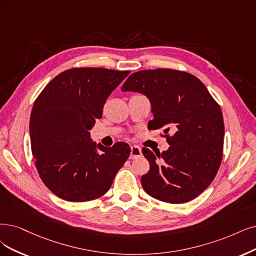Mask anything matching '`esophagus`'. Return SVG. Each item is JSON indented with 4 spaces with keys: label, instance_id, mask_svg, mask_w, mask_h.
Listing matches in <instances>:
<instances>
[{
    "label": "esophagus",
    "instance_id": "1",
    "mask_svg": "<svg viewBox=\"0 0 256 256\" xmlns=\"http://www.w3.org/2000/svg\"><path fill=\"white\" fill-rule=\"evenodd\" d=\"M141 148L138 146H130V159H137L141 156Z\"/></svg>",
    "mask_w": 256,
    "mask_h": 256
}]
</instances>
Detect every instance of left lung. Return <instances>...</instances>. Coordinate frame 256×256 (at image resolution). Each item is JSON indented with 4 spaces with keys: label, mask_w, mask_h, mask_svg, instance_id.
Returning a JSON list of instances; mask_svg holds the SVG:
<instances>
[{
    "label": "left lung",
    "mask_w": 256,
    "mask_h": 256,
    "mask_svg": "<svg viewBox=\"0 0 256 256\" xmlns=\"http://www.w3.org/2000/svg\"><path fill=\"white\" fill-rule=\"evenodd\" d=\"M121 90L146 94L154 114L148 126L164 128L162 136L171 146L156 155L142 148L150 162V171L141 177L144 191L168 204L194 200L211 184L222 164L224 124L220 104L195 76L170 68L132 74Z\"/></svg>",
    "instance_id": "8db88e82"
}]
</instances>
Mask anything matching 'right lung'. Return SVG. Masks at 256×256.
I'll use <instances>...</instances> for the list:
<instances>
[{
    "instance_id": "add662e5",
    "label": "right lung",
    "mask_w": 256,
    "mask_h": 256,
    "mask_svg": "<svg viewBox=\"0 0 256 256\" xmlns=\"http://www.w3.org/2000/svg\"><path fill=\"white\" fill-rule=\"evenodd\" d=\"M130 72L70 68L56 76L36 99L30 122L34 164L44 184L62 200L82 202L101 197L128 160V144L96 146L88 130Z\"/></svg>"
}]
</instances>
